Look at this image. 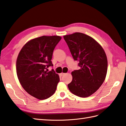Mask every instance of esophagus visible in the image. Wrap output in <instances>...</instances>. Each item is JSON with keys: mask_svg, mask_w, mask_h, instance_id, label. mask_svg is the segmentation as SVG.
<instances>
[{"mask_svg": "<svg viewBox=\"0 0 126 126\" xmlns=\"http://www.w3.org/2000/svg\"><path fill=\"white\" fill-rule=\"evenodd\" d=\"M64 74H65V73H60V75L61 77H62V76H63V75H64Z\"/></svg>", "mask_w": 126, "mask_h": 126, "instance_id": "obj_1", "label": "esophagus"}]
</instances>
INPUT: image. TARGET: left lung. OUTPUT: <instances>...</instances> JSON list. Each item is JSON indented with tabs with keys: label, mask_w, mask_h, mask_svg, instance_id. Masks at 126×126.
I'll return each mask as SVG.
<instances>
[{
	"label": "left lung",
	"mask_w": 126,
	"mask_h": 126,
	"mask_svg": "<svg viewBox=\"0 0 126 126\" xmlns=\"http://www.w3.org/2000/svg\"><path fill=\"white\" fill-rule=\"evenodd\" d=\"M80 69L72 72L70 91L82 98L89 96L101 87L107 72L106 53L99 43L88 35L75 33L63 36Z\"/></svg>",
	"instance_id": "1"
}]
</instances>
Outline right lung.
Returning a JSON list of instances; mask_svg holds the SVG:
<instances>
[{"label":"right lung","instance_id":"add662e5","mask_svg":"<svg viewBox=\"0 0 126 126\" xmlns=\"http://www.w3.org/2000/svg\"><path fill=\"white\" fill-rule=\"evenodd\" d=\"M61 39L59 36H43L28 42L20 51L16 61L17 75L28 93L39 100L48 98L55 93L60 81L52 69L53 51Z\"/></svg>","mask_w":126,"mask_h":126}]
</instances>
